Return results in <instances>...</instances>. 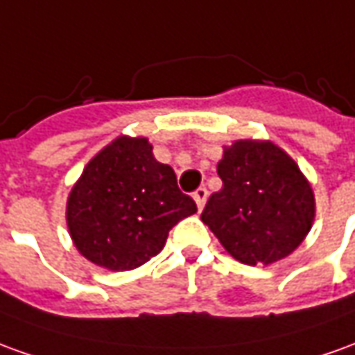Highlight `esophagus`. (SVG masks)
<instances>
[{
	"label": "esophagus",
	"mask_w": 355,
	"mask_h": 355,
	"mask_svg": "<svg viewBox=\"0 0 355 355\" xmlns=\"http://www.w3.org/2000/svg\"><path fill=\"white\" fill-rule=\"evenodd\" d=\"M192 198H194L198 209H203V205H205V202H207V190H205V188H198Z\"/></svg>",
	"instance_id": "34e87169"
}]
</instances>
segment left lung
Masks as SVG:
<instances>
[{"mask_svg":"<svg viewBox=\"0 0 355 355\" xmlns=\"http://www.w3.org/2000/svg\"><path fill=\"white\" fill-rule=\"evenodd\" d=\"M223 188L202 220L236 261L271 265L304 242L315 220V196L298 163L271 140L223 146Z\"/></svg>","mask_w":355,"mask_h":355,"instance_id":"obj_1","label":"left lung"}]
</instances>
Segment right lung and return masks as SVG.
<instances>
[{
  "label": "right lung",
  "instance_id": "add662e5",
  "mask_svg": "<svg viewBox=\"0 0 355 355\" xmlns=\"http://www.w3.org/2000/svg\"><path fill=\"white\" fill-rule=\"evenodd\" d=\"M144 136H117L96 153L67 200L74 248L98 267L130 271L165 246L169 230L198 211Z\"/></svg>",
  "mask_w": 355,
  "mask_h": 355
}]
</instances>
